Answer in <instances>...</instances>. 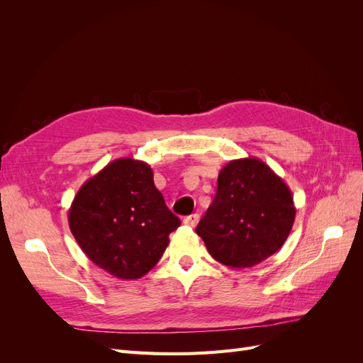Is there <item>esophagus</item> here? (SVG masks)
Masks as SVG:
<instances>
[{"label":"esophagus","mask_w":363,"mask_h":363,"mask_svg":"<svg viewBox=\"0 0 363 363\" xmlns=\"http://www.w3.org/2000/svg\"><path fill=\"white\" fill-rule=\"evenodd\" d=\"M199 221H200V216L196 215V213H194V215L186 216V218L183 219V224H184V225H189V227H195L196 224H199Z\"/></svg>","instance_id":"1"}]
</instances>
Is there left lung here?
<instances>
[{"label": "left lung", "instance_id": "8db88e82", "mask_svg": "<svg viewBox=\"0 0 363 363\" xmlns=\"http://www.w3.org/2000/svg\"><path fill=\"white\" fill-rule=\"evenodd\" d=\"M295 219L291 189L256 157L228 162L216 195L195 232L211 256L232 268H251L277 252Z\"/></svg>", "mask_w": 363, "mask_h": 363}]
</instances>
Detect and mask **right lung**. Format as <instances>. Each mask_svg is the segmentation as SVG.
I'll use <instances>...</instances> for the list:
<instances>
[{
	"instance_id": "1",
	"label": "right lung",
	"mask_w": 363,
	"mask_h": 363,
	"mask_svg": "<svg viewBox=\"0 0 363 363\" xmlns=\"http://www.w3.org/2000/svg\"><path fill=\"white\" fill-rule=\"evenodd\" d=\"M71 233L96 267L123 280L156 267L180 219L164 204L150 164L116 159L87 180L68 212Z\"/></svg>"
}]
</instances>
